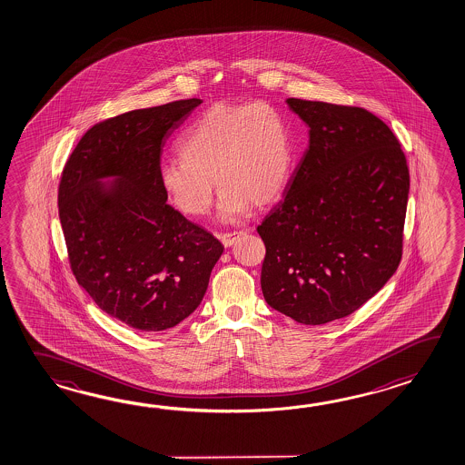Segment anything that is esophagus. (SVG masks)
Listing matches in <instances>:
<instances>
[{
    "mask_svg": "<svg viewBox=\"0 0 465 465\" xmlns=\"http://www.w3.org/2000/svg\"><path fill=\"white\" fill-rule=\"evenodd\" d=\"M242 235H243V232L238 230V232H225V233H220L218 238H220V242H222L225 247H232Z\"/></svg>",
    "mask_w": 465,
    "mask_h": 465,
    "instance_id": "34e87169",
    "label": "esophagus"
}]
</instances>
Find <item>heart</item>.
Here are the masks:
<instances>
[{
	"label": "heart",
	"instance_id": "heart-1",
	"mask_svg": "<svg viewBox=\"0 0 465 465\" xmlns=\"http://www.w3.org/2000/svg\"><path fill=\"white\" fill-rule=\"evenodd\" d=\"M181 159L161 163L159 181L175 209L205 215L220 190L218 217L233 222L252 202L266 205L283 192L293 167V135L280 107L265 101L215 104L182 134Z\"/></svg>",
	"mask_w": 465,
	"mask_h": 465
}]
</instances>
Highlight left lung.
Wrapping results in <instances>:
<instances>
[{"mask_svg": "<svg viewBox=\"0 0 465 465\" xmlns=\"http://www.w3.org/2000/svg\"><path fill=\"white\" fill-rule=\"evenodd\" d=\"M310 145L256 232L266 303L303 324L354 313L398 270L409 169L398 137L354 105L286 99Z\"/></svg>", "mask_w": 465, "mask_h": 465, "instance_id": "1", "label": "left lung"}]
</instances>
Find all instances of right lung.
I'll return each mask as SVG.
<instances>
[{
  "instance_id": "add662e5",
  "label": "right lung",
  "mask_w": 465,
  "mask_h": 465,
  "mask_svg": "<svg viewBox=\"0 0 465 465\" xmlns=\"http://www.w3.org/2000/svg\"><path fill=\"white\" fill-rule=\"evenodd\" d=\"M200 99L95 124L63 169L57 205L77 283L113 318L163 331L197 310L223 245L167 203L162 147ZM115 179L104 184V178Z\"/></svg>"
}]
</instances>
